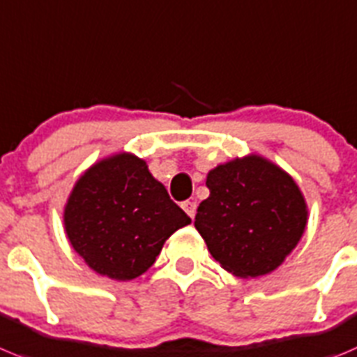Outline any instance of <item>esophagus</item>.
<instances>
[{"label":"esophagus","mask_w":357,"mask_h":357,"mask_svg":"<svg viewBox=\"0 0 357 357\" xmlns=\"http://www.w3.org/2000/svg\"><path fill=\"white\" fill-rule=\"evenodd\" d=\"M181 208L186 211V215H188V217H190V218L195 217V210H197V204H195L194 201L181 202Z\"/></svg>","instance_id":"obj_1"}]
</instances>
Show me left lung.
<instances>
[{"label": "left lung", "instance_id": "8db88e82", "mask_svg": "<svg viewBox=\"0 0 357 357\" xmlns=\"http://www.w3.org/2000/svg\"><path fill=\"white\" fill-rule=\"evenodd\" d=\"M210 197L195 229L210 255L236 278H259L281 265L303 238L307 204L287 171L259 155L220 163L206 176Z\"/></svg>", "mask_w": 357, "mask_h": 357}]
</instances>
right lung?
Returning a JSON list of instances; mask_svg holds the SVG:
<instances>
[{
	"instance_id": "1",
	"label": "right lung",
	"mask_w": 357,
	"mask_h": 357,
	"mask_svg": "<svg viewBox=\"0 0 357 357\" xmlns=\"http://www.w3.org/2000/svg\"><path fill=\"white\" fill-rule=\"evenodd\" d=\"M190 217L131 153L89 167L63 208L73 249L92 271L115 281L139 278L156 261L165 240Z\"/></svg>"
}]
</instances>
